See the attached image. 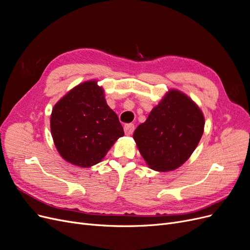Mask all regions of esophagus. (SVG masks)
<instances>
[{
    "mask_svg": "<svg viewBox=\"0 0 250 250\" xmlns=\"http://www.w3.org/2000/svg\"><path fill=\"white\" fill-rule=\"evenodd\" d=\"M124 131L126 135H130L134 131V125L133 124H126L124 126Z\"/></svg>",
    "mask_w": 250,
    "mask_h": 250,
    "instance_id": "esophagus-1",
    "label": "esophagus"
}]
</instances>
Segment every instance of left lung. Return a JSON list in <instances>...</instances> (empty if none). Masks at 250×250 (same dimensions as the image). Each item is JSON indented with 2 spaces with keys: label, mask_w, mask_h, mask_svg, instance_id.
<instances>
[{
  "label": "left lung",
  "mask_w": 250,
  "mask_h": 250,
  "mask_svg": "<svg viewBox=\"0 0 250 250\" xmlns=\"http://www.w3.org/2000/svg\"><path fill=\"white\" fill-rule=\"evenodd\" d=\"M204 116L190 97L171 88L133 132V140L150 169L168 172L184 165L204 131Z\"/></svg>",
  "instance_id": "8db88e82"
}]
</instances>
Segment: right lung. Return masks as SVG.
Returning <instances> with one entry per match:
<instances>
[{"instance_id":"1","label":"right lung","mask_w":250,"mask_h":250,"mask_svg":"<svg viewBox=\"0 0 250 250\" xmlns=\"http://www.w3.org/2000/svg\"><path fill=\"white\" fill-rule=\"evenodd\" d=\"M50 127L60 156L80 168L100 163L124 135L98 80L82 82L65 94L52 109Z\"/></svg>"}]
</instances>
